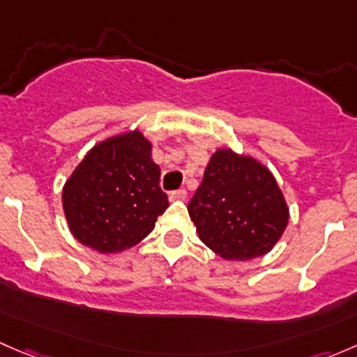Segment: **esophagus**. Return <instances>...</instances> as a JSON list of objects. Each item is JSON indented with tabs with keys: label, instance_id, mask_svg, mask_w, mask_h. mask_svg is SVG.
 I'll return each mask as SVG.
<instances>
[{
	"label": "esophagus",
	"instance_id": "1",
	"mask_svg": "<svg viewBox=\"0 0 357 357\" xmlns=\"http://www.w3.org/2000/svg\"><path fill=\"white\" fill-rule=\"evenodd\" d=\"M186 199V190H178V192L169 193V200H185Z\"/></svg>",
	"mask_w": 357,
	"mask_h": 357
}]
</instances>
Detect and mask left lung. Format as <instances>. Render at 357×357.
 <instances>
[{
    "mask_svg": "<svg viewBox=\"0 0 357 357\" xmlns=\"http://www.w3.org/2000/svg\"><path fill=\"white\" fill-rule=\"evenodd\" d=\"M202 243L225 261H250L273 250L290 208L273 172L252 155L218 149L188 204Z\"/></svg>",
    "mask_w": 357,
    "mask_h": 357,
    "instance_id": "left-lung-1",
    "label": "left lung"
}]
</instances>
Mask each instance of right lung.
Here are the masks:
<instances>
[{
	"label": "right lung",
	"mask_w": 357,
	"mask_h": 357,
	"mask_svg": "<svg viewBox=\"0 0 357 357\" xmlns=\"http://www.w3.org/2000/svg\"><path fill=\"white\" fill-rule=\"evenodd\" d=\"M158 179L152 143L139 129L102 139L63 185L68 231L100 254H119L138 245L169 205Z\"/></svg>",
	"instance_id": "add662e5"
}]
</instances>
